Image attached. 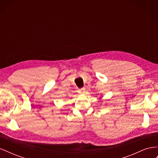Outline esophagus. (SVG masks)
<instances>
[{"label": "esophagus", "instance_id": "34e87169", "mask_svg": "<svg viewBox=\"0 0 158 158\" xmlns=\"http://www.w3.org/2000/svg\"><path fill=\"white\" fill-rule=\"evenodd\" d=\"M85 88H81V89H78V93L79 94H84L85 92Z\"/></svg>", "mask_w": 158, "mask_h": 158}]
</instances>
